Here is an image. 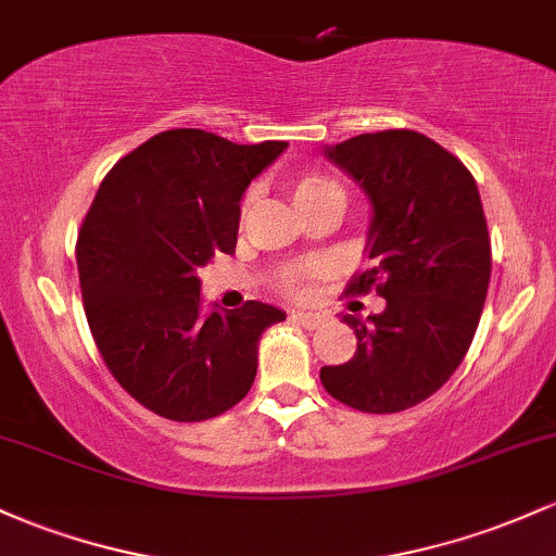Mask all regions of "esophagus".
Segmentation results:
<instances>
[{"mask_svg":"<svg viewBox=\"0 0 556 556\" xmlns=\"http://www.w3.org/2000/svg\"><path fill=\"white\" fill-rule=\"evenodd\" d=\"M292 321H298V325H303L306 329H316L325 321V316L308 314V311H292Z\"/></svg>","mask_w":556,"mask_h":556,"instance_id":"34e87169","label":"esophagus"}]
</instances>
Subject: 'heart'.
Segmentation results:
<instances>
[{"instance_id":"b5f03b06","label":"heart","mask_w":556,"mask_h":556,"mask_svg":"<svg viewBox=\"0 0 556 556\" xmlns=\"http://www.w3.org/2000/svg\"><path fill=\"white\" fill-rule=\"evenodd\" d=\"M290 194L298 211H306L325 198H343V189L321 174H298L290 179ZM290 295H306V268H288L279 279Z\"/></svg>"}]
</instances>
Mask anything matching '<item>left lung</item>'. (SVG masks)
Listing matches in <instances>:
<instances>
[{
  "label": "left lung",
  "instance_id": "left-lung-1",
  "mask_svg": "<svg viewBox=\"0 0 556 556\" xmlns=\"http://www.w3.org/2000/svg\"><path fill=\"white\" fill-rule=\"evenodd\" d=\"M325 155L369 200L371 268L348 290H377L382 314H345L356 353L321 367L332 399L369 414L422 404L465 358L491 282V240L478 185L459 157L419 131L358 134Z\"/></svg>",
  "mask_w": 556,
  "mask_h": 556
}]
</instances>
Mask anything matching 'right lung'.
Wrapping results in <instances>:
<instances>
[{
	"instance_id": "obj_1",
	"label": "right lung",
	"mask_w": 556,
	"mask_h": 556,
	"mask_svg": "<svg viewBox=\"0 0 556 556\" xmlns=\"http://www.w3.org/2000/svg\"><path fill=\"white\" fill-rule=\"evenodd\" d=\"M285 150L170 129L121 157L97 189L76 242L91 338L121 388L161 417L203 422L240 404L261 334L285 321L261 301L203 314L198 277L213 255L235 253L242 194Z\"/></svg>"
}]
</instances>
